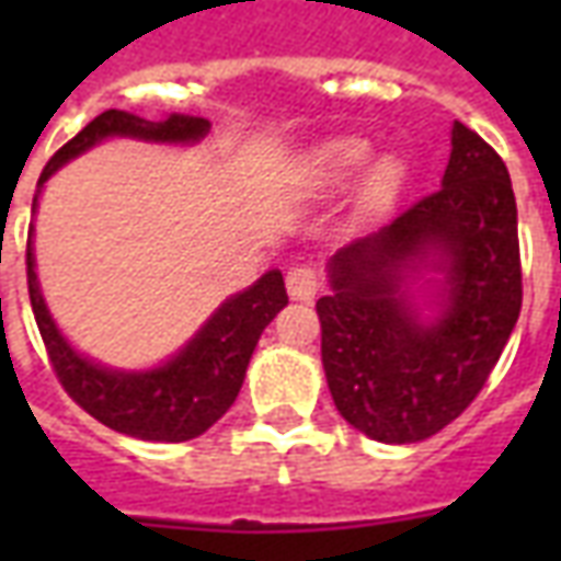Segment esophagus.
I'll list each match as a JSON object with an SVG mask.
<instances>
[{"label":"esophagus","instance_id":"esophagus-1","mask_svg":"<svg viewBox=\"0 0 561 561\" xmlns=\"http://www.w3.org/2000/svg\"><path fill=\"white\" fill-rule=\"evenodd\" d=\"M288 294H291V300H300V304H309V300H316L318 288H321V276H318L316 267H309V264H297L288 273Z\"/></svg>","mask_w":561,"mask_h":561}]
</instances>
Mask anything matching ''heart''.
I'll list each match as a JSON object with an SVG mask.
<instances>
[{"mask_svg": "<svg viewBox=\"0 0 561 561\" xmlns=\"http://www.w3.org/2000/svg\"><path fill=\"white\" fill-rule=\"evenodd\" d=\"M373 156V147L360 138H345L336 140V144H330V147L321 149V156H318V171L324 173L328 180L333 183H340L345 176H352L354 171H360L366 161ZM402 168L397 161H381L373 176H369V183H366V195L373 197V201H381V197H388L397 183H400Z\"/></svg>", "mask_w": 561, "mask_h": 561, "instance_id": "b5f03b06", "label": "heart"}]
</instances>
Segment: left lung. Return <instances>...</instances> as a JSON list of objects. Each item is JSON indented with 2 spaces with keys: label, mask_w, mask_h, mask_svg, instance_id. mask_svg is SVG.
<instances>
[{
  "label": "left lung",
  "mask_w": 561,
  "mask_h": 561,
  "mask_svg": "<svg viewBox=\"0 0 561 561\" xmlns=\"http://www.w3.org/2000/svg\"><path fill=\"white\" fill-rule=\"evenodd\" d=\"M442 188L330 257L316 304L333 402L385 445L423 442L457 421L502 357L523 306L517 201L502 156L462 123ZM446 273L443 316L423 322L401 288L428 263Z\"/></svg>",
  "instance_id": "1"
}]
</instances>
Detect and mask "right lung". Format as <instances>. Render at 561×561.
Wrapping results in <instances>:
<instances>
[{
    "mask_svg": "<svg viewBox=\"0 0 561 561\" xmlns=\"http://www.w3.org/2000/svg\"><path fill=\"white\" fill-rule=\"evenodd\" d=\"M207 131L209 123L204 116L171 114L161 123H149L126 111H104L68 140L66 147L56 149L54 159L44 164L38 183H44L56 168H62L83 149L95 147L99 140L114 138V135L192 144L204 138ZM26 285H30V304L35 312V324L42 330L44 348L68 397L104 426L144 438V442H188L195 435L207 433L233 405L261 333L282 306L288 304L282 273L270 270L252 288L225 300L216 309V316L197 330L195 340L173 360L149 373H114L80 357L56 330L54 318L38 291V279H35L32 231L26 243Z\"/></svg>",
    "mask_w": 561,
    "mask_h": 561,
    "instance_id": "1",
    "label": "right lung"
}]
</instances>
